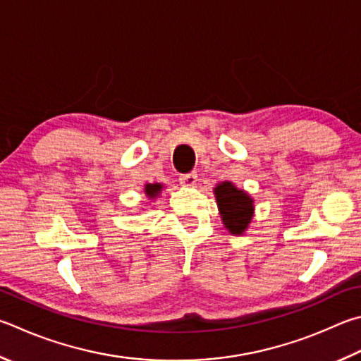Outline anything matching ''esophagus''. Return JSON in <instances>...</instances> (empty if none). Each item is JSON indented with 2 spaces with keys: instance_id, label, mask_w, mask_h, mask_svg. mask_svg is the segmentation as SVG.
<instances>
[{
  "instance_id": "1",
  "label": "esophagus",
  "mask_w": 361,
  "mask_h": 361,
  "mask_svg": "<svg viewBox=\"0 0 361 361\" xmlns=\"http://www.w3.org/2000/svg\"><path fill=\"white\" fill-rule=\"evenodd\" d=\"M180 183L183 186H194L195 183H197V173L191 172V173L180 175Z\"/></svg>"
}]
</instances>
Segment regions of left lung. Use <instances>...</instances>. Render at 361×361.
Masks as SVG:
<instances>
[{
  "mask_svg": "<svg viewBox=\"0 0 361 361\" xmlns=\"http://www.w3.org/2000/svg\"><path fill=\"white\" fill-rule=\"evenodd\" d=\"M216 200L228 232L240 235L246 231V227L252 218V200L246 192L235 188L232 183L224 181L214 189Z\"/></svg>",
  "mask_w": 361,
  "mask_h": 361,
  "instance_id": "8db88e82",
  "label": "left lung"
}]
</instances>
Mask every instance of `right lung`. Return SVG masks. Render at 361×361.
<instances>
[{
	"instance_id": "right-lung-1",
	"label": "right lung",
	"mask_w": 361,
	"mask_h": 361,
	"mask_svg": "<svg viewBox=\"0 0 361 361\" xmlns=\"http://www.w3.org/2000/svg\"><path fill=\"white\" fill-rule=\"evenodd\" d=\"M161 185H158V183H156V185H147L145 186V192L149 195V197H156V195H158V192L161 191Z\"/></svg>"
}]
</instances>
